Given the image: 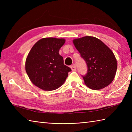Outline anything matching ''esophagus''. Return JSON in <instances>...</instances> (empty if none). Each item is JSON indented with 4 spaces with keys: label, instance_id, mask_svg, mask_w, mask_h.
I'll use <instances>...</instances> for the list:
<instances>
[{
    "label": "esophagus",
    "instance_id": "esophagus-1",
    "mask_svg": "<svg viewBox=\"0 0 132 132\" xmlns=\"http://www.w3.org/2000/svg\"><path fill=\"white\" fill-rule=\"evenodd\" d=\"M71 69L72 70V71H75L76 70V66H75V64H73V65L71 66Z\"/></svg>",
    "mask_w": 132,
    "mask_h": 132
}]
</instances>
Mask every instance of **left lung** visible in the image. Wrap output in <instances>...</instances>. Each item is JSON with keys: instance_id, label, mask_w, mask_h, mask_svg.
Instances as JSON below:
<instances>
[{"instance_id": "1", "label": "left lung", "mask_w": 132, "mask_h": 132, "mask_svg": "<svg viewBox=\"0 0 132 132\" xmlns=\"http://www.w3.org/2000/svg\"><path fill=\"white\" fill-rule=\"evenodd\" d=\"M73 43L87 65V72L82 75L85 85L92 89H100L111 84L117 68L112 51L99 39L91 36L75 39Z\"/></svg>"}]
</instances>
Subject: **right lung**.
Wrapping results in <instances>:
<instances>
[{"label": "right lung", "mask_w": 132, "mask_h": 132, "mask_svg": "<svg viewBox=\"0 0 132 132\" xmlns=\"http://www.w3.org/2000/svg\"><path fill=\"white\" fill-rule=\"evenodd\" d=\"M63 38H44L30 50L26 61V70L33 84L45 91H52L63 85L71 69L64 65L59 50Z\"/></svg>", "instance_id": "right-lung-1"}]
</instances>
